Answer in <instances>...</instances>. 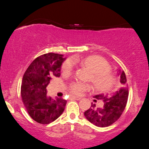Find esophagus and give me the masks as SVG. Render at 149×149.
Instances as JSON below:
<instances>
[{
    "mask_svg": "<svg viewBox=\"0 0 149 149\" xmlns=\"http://www.w3.org/2000/svg\"><path fill=\"white\" fill-rule=\"evenodd\" d=\"M72 99H74V100H79L81 99V97H78V96H72L71 97Z\"/></svg>",
    "mask_w": 149,
    "mask_h": 149,
    "instance_id": "esophagus-1",
    "label": "esophagus"
}]
</instances>
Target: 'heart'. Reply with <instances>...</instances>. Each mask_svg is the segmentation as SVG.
<instances>
[{
	"label": "heart",
	"mask_w": 149,
	"mask_h": 149,
	"mask_svg": "<svg viewBox=\"0 0 149 149\" xmlns=\"http://www.w3.org/2000/svg\"><path fill=\"white\" fill-rule=\"evenodd\" d=\"M74 62L87 68L91 72V81L93 87L99 91L109 90L115 83V79L110 72L109 64L101 57L89 56L81 59H74ZM74 65L71 60L65 61L62 65V71L65 74H69L73 71ZM90 89V85L86 83H76L70 85V90L73 94L81 95V93Z\"/></svg>",
	"instance_id": "heart-1"
}]
</instances>
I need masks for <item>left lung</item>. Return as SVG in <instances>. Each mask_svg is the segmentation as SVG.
Listing matches in <instances>:
<instances>
[{
  "label": "left lung",
  "mask_w": 149,
  "mask_h": 149,
  "mask_svg": "<svg viewBox=\"0 0 149 149\" xmlns=\"http://www.w3.org/2000/svg\"><path fill=\"white\" fill-rule=\"evenodd\" d=\"M121 88L111 95L99 94L94 97L104 102L103 107L97 108L91 103V107L84 113L85 117L95 126L108 127L117 121L123 113L127 104L129 95L127 79L124 71L119 70Z\"/></svg>",
  "instance_id": "1"
}]
</instances>
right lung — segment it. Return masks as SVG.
Instances as JSON below:
<instances>
[{"mask_svg":"<svg viewBox=\"0 0 149 149\" xmlns=\"http://www.w3.org/2000/svg\"><path fill=\"white\" fill-rule=\"evenodd\" d=\"M63 55L48 53L36 58L24 73L21 95L28 113L34 121L49 124L58 119L64 111L66 100L47 96V87L54 77L60 76Z\"/></svg>","mask_w":149,"mask_h":149,"instance_id":"right-lung-1","label":"right lung"}]
</instances>
